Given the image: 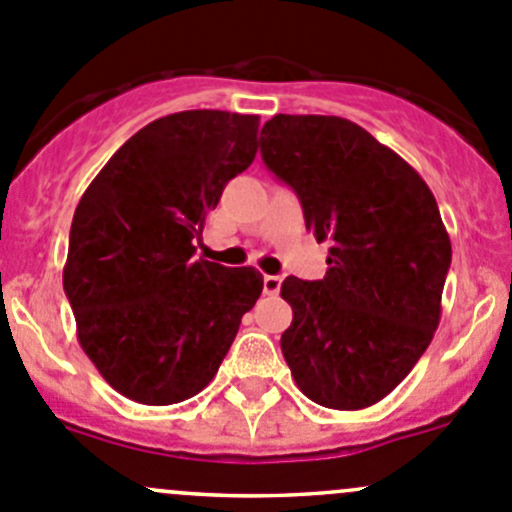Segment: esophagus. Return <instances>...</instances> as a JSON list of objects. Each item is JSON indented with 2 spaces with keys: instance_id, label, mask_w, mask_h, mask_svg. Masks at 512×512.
Listing matches in <instances>:
<instances>
[{
  "instance_id": "obj_1",
  "label": "esophagus",
  "mask_w": 512,
  "mask_h": 512,
  "mask_svg": "<svg viewBox=\"0 0 512 512\" xmlns=\"http://www.w3.org/2000/svg\"><path fill=\"white\" fill-rule=\"evenodd\" d=\"M278 291H281V276H263V293L278 296Z\"/></svg>"
}]
</instances>
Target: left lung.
Here are the masks:
<instances>
[{
	"mask_svg": "<svg viewBox=\"0 0 512 512\" xmlns=\"http://www.w3.org/2000/svg\"><path fill=\"white\" fill-rule=\"evenodd\" d=\"M263 164L296 191L306 229L326 241L321 281L288 276L293 321L281 351L303 396L336 411L386 398L440 321L450 239L426 181L341 116L276 114Z\"/></svg>",
	"mask_w": 512,
	"mask_h": 512,
	"instance_id": "1",
	"label": "left lung"
}]
</instances>
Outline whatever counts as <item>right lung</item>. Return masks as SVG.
Masks as SVG:
<instances>
[{
  "mask_svg": "<svg viewBox=\"0 0 512 512\" xmlns=\"http://www.w3.org/2000/svg\"><path fill=\"white\" fill-rule=\"evenodd\" d=\"M256 131L254 114L161 116L106 161L74 211L64 293L77 338L131 401L171 406L204 391L261 296L256 268L194 256L209 209L254 161Z\"/></svg>",
  "mask_w": 512,
  "mask_h": 512,
  "instance_id": "1",
  "label": "right lung"
}]
</instances>
